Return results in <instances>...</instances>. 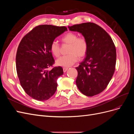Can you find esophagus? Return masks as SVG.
Instances as JSON below:
<instances>
[{
  "label": "esophagus",
  "instance_id": "1",
  "mask_svg": "<svg viewBox=\"0 0 134 134\" xmlns=\"http://www.w3.org/2000/svg\"><path fill=\"white\" fill-rule=\"evenodd\" d=\"M68 70V68H63V71H64V72H66Z\"/></svg>",
  "mask_w": 134,
  "mask_h": 134
}]
</instances>
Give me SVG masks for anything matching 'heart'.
I'll return each mask as SVG.
<instances>
[{
	"instance_id": "b5f03b06",
	"label": "heart",
	"mask_w": 134,
	"mask_h": 134,
	"mask_svg": "<svg viewBox=\"0 0 134 134\" xmlns=\"http://www.w3.org/2000/svg\"><path fill=\"white\" fill-rule=\"evenodd\" d=\"M64 43L69 44L66 55L62 56L56 60V64L59 66L69 67L75 64L79 58L82 59L86 56L88 50V43L84 37H78L74 32H68L61 38ZM50 51L55 57L60 55V47L58 42L52 41L50 45Z\"/></svg>"
}]
</instances>
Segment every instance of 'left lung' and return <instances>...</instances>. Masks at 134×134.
Wrapping results in <instances>:
<instances>
[{
    "label": "left lung",
    "mask_w": 134,
    "mask_h": 134,
    "mask_svg": "<svg viewBox=\"0 0 134 134\" xmlns=\"http://www.w3.org/2000/svg\"><path fill=\"white\" fill-rule=\"evenodd\" d=\"M71 31L82 34L88 43V50L76 68V84L83 94L92 97L103 91L115 70L116 50L111 37L102 27L87 22L68 26Z\"/></svg>",
    "instance_id": "1"
}]
</instances>
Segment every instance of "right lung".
Wrapping results in <instances>:
<instances>
[{
	"label": "right lung",
	"mask_w": 134,
	"mask_h": 134,
	"mask_svg": "<svg viewBox=\"0 0 134 134\" xmlns=\"http://www.w3.org/2000/svg\"><path fill=\"white\" fill-rule=\"evenodd\" d=\"M66 31L64 26L40 25L24 36L19 43L15 59L17 75L24 91L35 99L47 100L56 91V81L64 72L60 66L47 70L55 62L50 45Z\"/></svg>",
	"instance_id": "1"
}]
</instances>
